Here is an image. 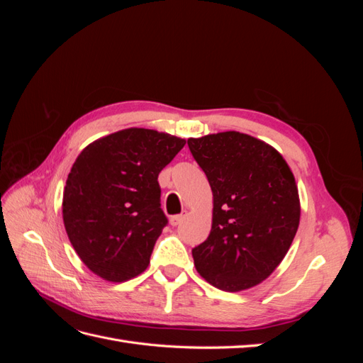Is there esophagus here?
Wrapping results in <instances>:
<instances>
[{
  "mask_svg": "<svg viewBox=\"0 0 363 363\" xmlns=\"http://www.w3.org/2000/svg\"><path fill=\"white\" fill-rule=\"evenodd\" d=\"M183 218H184V215H174V216L169 218V223H171L172 227H175V225H179L183 221Z\"/></svg>",
  "mask_w": 363,
  "mask_h": 363,
  "instance_id": "1",
  "label": "esophagus"
}]
</instances>
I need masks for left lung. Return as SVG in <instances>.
I'll list each match as a JSON object with an SVG mask.
<instances>
[{
	"mask_svg": "<svg viewBox=\"0 0 363 363\" xmlns=\"http://www.w3.org/2000/svg\"><path fill=\"white\" fill-rule=\"evenodd\" d=\"M213 194L212 230L192 248L212 286L238 292L279 267L300 224L294 174L280 152L256 138L224 131L188 139Z\"/></svg>",
	"mask_w": 363,
	"mask_h": 363,
	"instance_id": "left-lung-1",
	"label": "left lung"
}]
</instances>
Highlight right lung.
<instances>
[{
    "instance_id": "add662e5",
    "label": "right lung",
    "mask_w": 363,
    "mask_h": 363,
    "mask_svg": "<svg viewBox=\"0 0 363 363\" xmlns=\"http://www.w3.org/2000/svg\"><path fill=\"white\" fill-rule=\"evenodd\" d=\"M186 140L127 128L87 145L63 191V223L84 265L108 281L138 276L168 218L160 207V171Z\"/></svg>"
}]
</instances>
